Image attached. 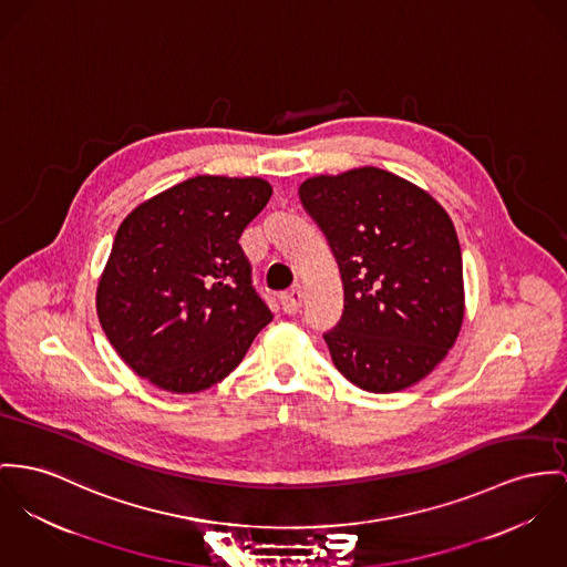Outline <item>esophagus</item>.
Here are the masks:
<instances>
[{"label": "esophagus", "mask_w": 567, "mask_h": 567, "mask_svg": "<svg viewBox=\"0 0 567 567\" xmlns=\"http://www.w3.org/2000/svg\"><path fill=\"white\" fill-rule=\"evenodd\" d=\"M302 302H305V289L300 285L280 296V306L287 315H296L302 308Z\"/></svg>", "instance_id": "obj_1"}]
</instances>
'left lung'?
Listing matches in <instances>:
<instances>
[{
  "instance_id": "1",
  "label": "left lung",
  "mask_w": 567,
  "mask_h": 567,
  "mask_svg": "<svg viewBox=\"0 0 567 567\" xmlns=\"http://www.w3.org/2000/svg\"><path fill=\"white\" fill-rule=\"evenodd\" d=\"M300 200L343 280V317L323 334L334 367L367 392L427 378L464 321L462 250L449 214L419 185L373 166L310 176Z\"/></svg>"
}]
</instances>
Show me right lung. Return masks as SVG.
Here are the masks:
<instances>
[{"label": "right lung", "mask_w": 567, "mask_h": 567, "mask_svg": "<svg viewBox=\"0 0 567 567\" xmlns=\"http://www.w3.org/2000/svg\"><path fill=\"white\" fill-rule=\"evenodd\" d=\"M271 196L259 176L200 175L131 212L96 287V315L131 371L168 392L221 382L271 321L239 237Z\"/></svg>", "instance_id": "1"}]
</instances>
